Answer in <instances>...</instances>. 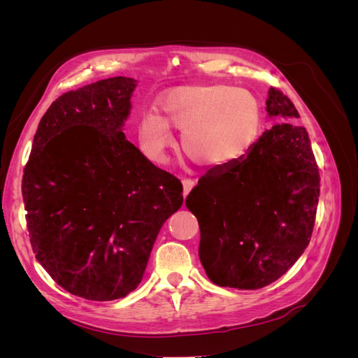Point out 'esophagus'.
Returning a JSON list of instances; mask_svg holds the SVG:
<instances>
[{
  "mask_svg": "<svg viewBox=\"0 0 358 358\" xmlns=\"http://www.w3.org/2000/svg\"><path fill=\"white\" fill-rule=\"evenodd\" d=\"M182 185H183V197H187L188 192L192 189V187L196 185V182H194L192 179L183 178V179H182Z\"/></svg>",
  "mask_w": 358,
  "mask_h": 358,
  "instance_id": "34e87169",
  "label": "esophagus"
}]
</instances>
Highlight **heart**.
<instances>
[{
  "label": "heart",
  "instance_id": "1",
  "mask_svg": "<svg viewBox=\"0 0 358 358\" xmlns=\"http://www.w3.org/2000/svg\"><path fill=\"white\" fill-rule=\"evenodd\" d=\"M157 109L158 115H145L137 127L140 143L155 161L166 158L175 128L182 129L180 146L192 161L227 169L249 152L262 128L257 96L229 85L178 86L159 96Z\"/></svg>",
  "mask_w": 358,
  "mask_h": 358
}]
</instances>
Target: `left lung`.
I'll list each match as a JSON object with an SVG mask.
<instances>
[{
	"label": "left lung",
	"instance_id": "1",
	"mask_svg": "<svg viewBox=\"0 0 358 358\" xmlns=\"http://www.w3.org/2000/svg\"><path fill=\"white\" fill-rule=\"evenodd\" d=\"M266 106L284 124L266 129L236 164L206 173L185 200L200 225V262L220 287L275 282L305 251L315 224L320 171L306 128L292 125L299 112L278 88Z\"/></svg>",
	"mask_w": 358,
	"mask_h": 358
}]
</instances>
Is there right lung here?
Returning <instances> with one entry per match:
<instances>
[{"label":"right lung","mask_w":358,"mask_h":358,"mask_svg":"<svg viewBox=\"0 0 358 358\" xmlns=\"http://www.w3.org/2000/svg\"><path fill=\"white\" fill-rule=\"evenodd\" d=\"M136 80L62 94L41 117L24 169L32 251L58 285L86 300L125 297L143 278L182 183L121 131Z\"/></svg>","instance_id":"add662e5"}]
</instances>
